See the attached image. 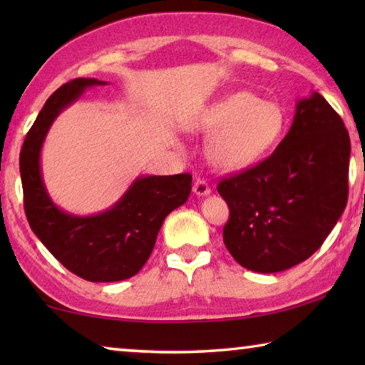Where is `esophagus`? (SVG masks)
I'll use <instances>...</instances> for the list:
<instances>
[{"instance_id": "esophagus-1", "label": "esophagus", "mask_w": 365, "mask_h": 365, "mask_svg": "<svg viewBox=\"0 0 365 365\" xmlns=\"http://www.w3.org/2000/svg\"><path fill=\"white\" fill-rule=\"evenodd\" d=\"M193 193L196 196H206L211 193V187H209L206 180H201V178H197L193 185Z\"/></svg>"}]
</instances>
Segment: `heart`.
<instances>
[{
  "label": "heart",
  "mask_w": 365,
  "mask_h": 365,
  "mask_svg": "<svg viewBox=\"0 0 365 365\" xmlns=\"http://www.w3.org/2000/svg\"><path fill=\"white\" fill-rule=\"evenodd\" d=\"M285 125L279 104L257 100L250 91H235L202 110L196 132L211 135L206 158L219 170H240L255 164L277 143Z\"/></svg>",
  "instance_id": "1"
}]
</instances>
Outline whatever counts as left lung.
<instances>
[{
	"instance_id": "8db88e82",
	"label": "left lung",
	"mask_w": 365,
	"mask_h": 365,
	"mask_svg": "<svg viewBox=\"0 0 365 365\" xmlns=\"http://www.w3.org/2000/svg\"><path fill=\"white\" fill-rule=\"evenodd\" d=\"M351 141L335 109L312 91L270 156L224 178V243L245 269L275 274L316 252L348 202Z\"/></svg>"
}]
</instances>
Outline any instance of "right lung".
Masks as SVG:
<instances>
[{
	"instance_id": "right-lung-1",
	"label": "right lung",
	"mask_w": 365,
	"mask_h": 365,
	"mask_svg": "<svg viewBox=\"0 0 365 365\" xmlns=\"http://www.w3.org/2000/svg\"><path fill=\"white\" fill-rule=\"evenodd\" d=\"M95 85L106 82L71 80L40 110L19 158L24 207L30 228L67 270L88 282H119L138 274L150 259L164 219L188 200L191 175L138 177L113 207L85 217L54 205L41 177V146L61 110Z\"/></svg>"
}]
</instances>
